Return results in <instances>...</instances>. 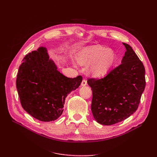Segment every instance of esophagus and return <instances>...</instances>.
Segmentation results:
<instances>
[{"mask_svg":"<svg viewBox=\"0 0 157 157\" xmlns=\"http://www.w3.org/2000/svg\"><path fill=\"white\" fill-rule=\"evenodd\" d=\"M86 84H87V80L86 79H83L82 81V83H81V85L82 86H86Z\"/></svg>","mask_w":157,"mask_h":157,"instance_id":"obj_1","label":"esophagus"}]
</instances>
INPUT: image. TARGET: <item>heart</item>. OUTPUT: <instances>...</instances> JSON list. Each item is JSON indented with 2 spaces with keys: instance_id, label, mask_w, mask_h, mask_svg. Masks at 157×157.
<instances>
[{
  "instance_id": "1",
  "label": "heart",
  "mask_w": 157,
  "mask_h": 157,
  "mask_svg": "<svg viewBox=\"0 0 157 157\" xmlns=\"http://www.w3.org/2000/svg\"><path fill=\"white\" fill-rule=\"evenodd\" d=\"M115 55L113 50L101 46L88 47L77 55V61L82 65L92 63L90 72L97 77L105 75L114 63Z\"/></svg>"
}]
</instances>
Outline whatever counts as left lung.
Wrapping results in <instances>:
<instances>
[{
  "label": "left lung",
  "mask_w": 157,
  "mask_h": 157,
  "mask_svg": "<svg viewBox=\"0 0 157 157\" xmlns=\"http://www.w3.org/2000/svg\"><path fill=\"white\" fill-rule=\"evenodd\" d=\"M121 64L101 78H89L92 90L91 110L98 123L112 125L126 119L138 108L145 87V67L126 43Z\"/></svg>",
  "instance_id": "left-lung-1"
}]
</instances>
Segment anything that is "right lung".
Wrapping results in <instances>:
<instances>
[{
	"label": "right lung",
	"mask_w": 157,
	"mask_h": 157,
	"mask_svg": "<svg viewBox=\"0 0 157 157\" xmlns=\"http://www.w3.org/2000/svg\"><path fill=\"white\" fill-rule=\"evenodd\" d=\"M82 80L80 75L72 78L61 73L46 48L40 47L23 58L16 88L23 109L37 120L50 122L61 115L66 97Z\"/></svg>",
	"instance_id": "right-lung-1"
}]
</instances>
